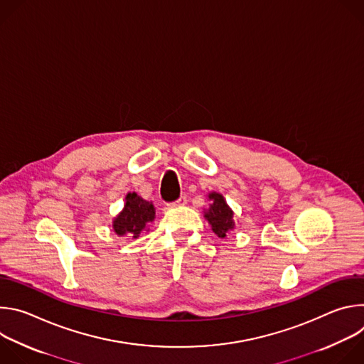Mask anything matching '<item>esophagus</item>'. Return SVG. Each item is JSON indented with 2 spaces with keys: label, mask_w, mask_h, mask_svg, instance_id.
<instances>
[{
  "label": "esophagus",
  "mask_w": 364,
  "mask_h": 364,
  "mask_svg": "<svg viewBox=\"0 0 364 364\" xmlns=\"http://www.w3.org/2000/svg\"><path fill=\"white\" fill-rule=\"evenodd\" d=\"M187 203V197L186 196H181L178 200H176L174 203H170L168 205L170 207H177V205H184Z\"/></svg>",
  "instance_id": "esophagus-1"
}]
</instances>
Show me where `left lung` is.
I'll list each match as a JSON object with an SVG mask.
<instances>
[{
  "label": "left lung",
  "mask_w": 364,
  "mask_h": 364,
  "mask_svg": "<svg viewBox=\"0 0 364 364\" xmlns=\"http://www.w3.org/2000/svg\"><path fill=\"white\" fill-rule=\"evenodd\" d=\"M209 200H210V205L209 209L204 212V218L212 226V230L219 237L223 239L226 237V233L235 228L233 212L220 193H216V191L209 193Z\"/></svg>",
  "instance_id": "1"
}]
</instances>
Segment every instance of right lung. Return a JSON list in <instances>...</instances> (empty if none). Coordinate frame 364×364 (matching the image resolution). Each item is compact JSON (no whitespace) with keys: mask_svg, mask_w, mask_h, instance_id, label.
Masks as SVG:
<instances>
[{"mask_svg":"<svg viewBox=\"0 0 364 364\" xmlns=\"http://www.w3.org/2000/svg\"><path fill=\"white\" fill-rule=\"evenodd\" d=\"M155 219V209L151 201L144 200L136 193H128L122 212L114 219L112 228L118 236L139 237L146 226Z\"/></svg>","mask_w":364,"mask_h":364,"instance_id":"obj_1","label":"right lung"}]
</instances>
